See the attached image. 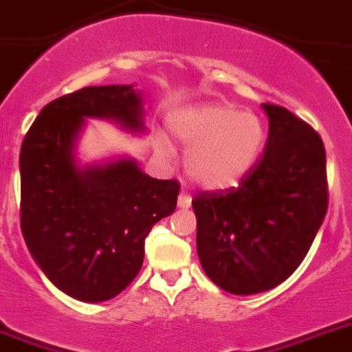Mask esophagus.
I'll return each mask as SVG.
<instances>
[{
	"mask_svg": "<svg viewBox=\"0 0 352 352\" xmlns=\"http://www.w3.org/2000/svg\"><path fill=\"white\" fill-rule=\"evenodd\" d=\"M190 205H192L190 196H188V194H185V192H182V194H179V197H178L179 208H190Z\"/></svg>",
	"mask_w": 352,
	"mask_h": 352,
	"instance_id": "esophagus-1",
	"label": "esophagus"
}]
</instances>
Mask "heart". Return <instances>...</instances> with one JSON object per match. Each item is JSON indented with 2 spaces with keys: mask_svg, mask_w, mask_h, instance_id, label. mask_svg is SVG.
Segmentation results:
<instances>
[{
  "mask_svg": "<svg viewBox=\"0 0 352 352\" xmlns=\"http://www.w3.org/2000/svg\"><path fill=\"white\" fill-rule=\"evenodd\" d=\"M170 130L188 149L187 174L208 190L235 187L253 169L265 142V128L256 116L222 104L179 112Z\"/></svg>",
  "mask_w": 352,
  "mask_h": 352,
  "instance_id": "heart-1",
  "label": "heart"
}]
</instances>
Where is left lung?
<instances>
[{"instance_id": "left-lung-1", "label": "left lung", "mask_w": 352, "mask_h": 352, "mask_svg": "<svg viewBox=\"0 0 352 352\" xmlns=\"http://www.w3.org/2000/svg\"><path fill=\"white\" fill-rule=\"evenodd\" d=\"M265 151L239 187L197 192V254L213 283L236 296L283 283L310 251L327 212L320 135L285 107L263 103Z\"/></svg>"}]
</instances>
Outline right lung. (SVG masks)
I'll return each instance as SVG.
<instances>
[{
  "label": "right lung",
  "instance_id": "1",
  "mask_svg": "<svg viewBox=\"0 0 352 352\" xmlns=\"http://www.w3.org/2000/svg\"><path fill=\"white\" fill-rule=\"evenodd\" d=\"M85 117L144 131L133 85L85 87L47 103L21 146V231L51 283L101 302L139 274L146 236L174 212L179 183L149 178L130 158L80 169L74 142Z\"/></svg>",
  "mask_w": 352,
  "mask_h": 352
}]
</instances>
